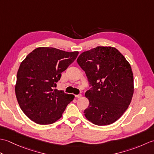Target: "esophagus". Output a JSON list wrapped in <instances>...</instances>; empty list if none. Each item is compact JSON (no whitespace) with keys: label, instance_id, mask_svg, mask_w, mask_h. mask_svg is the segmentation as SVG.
<instances>
[{"label":"esophagus","instance_id":"obj_1","mask_svg":"<svg viewBox=\"0 0 154 154\" xmlns=\"http://www.w3.org/2000/svg\"><path fill=\"white\" fill-rule=\"evenodd\" d=\"M81 97H82V95H81V94H75V97H76V98H81Z\"/></svg>","mask_w":154,"mask_h":154}]
</instances>
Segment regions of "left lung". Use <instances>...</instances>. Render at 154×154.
Listing matches in <instances>:
<instances>
[{
	"mask_svg": "<svg viewBox=\"0 0 154 154\" xmlns=\"http://www.w3.org/2000/svg\"><path fill=\"white\" fill-rule=\"evenodd\" d=\"M77 61L91 87L85 93L89 100L84 110L87 119L98 126L116 122L130 105L134 94L130 63L117 49L106 46L83 52Z\"/></svg>",
	"mask_w": 154,
	"mask_h": 154,
	"instance_id": "left-lung-1",
	"label": "left lung"
}]
</instances>
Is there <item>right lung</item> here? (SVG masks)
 I'll list each match as a JSON object with an SVG mask.
<instances>
[{
  "mask_svg": "<svg viewBox=\"0 0 154 154\" xmlns=\"http://www.w3.org/2000/svg\"><path fill=\"white\" fill-rule=\"evenodd\" d=\"M78 54L40 47L22 61L16 77V97L23 112L34 122L46 125L56 122L73 100V94L54 87Z\"/></svg>",
  "mask_w": 154,
  "mask_h": 154,
  "instance_id": "right-lung-1",
  "label": "right lung"
}]
</instances>
